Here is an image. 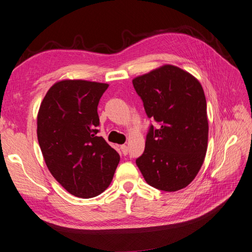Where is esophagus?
I'll return each instance as SVG.
<instances>
[{
    "instance_id": "obj_1",
    "label": "esophagus",
    "mask_w": 252,
    "mask_h": 252,
    "mask_svg": "<svg viewBox=\"0 0 252 252\" xmlns=\"http://www.w3.org/2000/svg\"><path fill=\"white\" fill-rule=\"evenodd\" d=\"M120 149H121V151H122V153L124 155H127V153H128V147L126 145H122V146L120 147Z\"/></svg>"
}]
</instances>
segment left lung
Instances as JSON below:
<instances>
[{"label": "left lung", "mask_w": 252, "mask_h": 252, "mask_svg": "<svg viewBox=\"0 0 252 252\" xmlns=\"http://www.w3.org/2000/svg\"><path fill=\"white\" fill-rule=\"evenodd\" d=\"M149 118L160 123L150 127L145 152L136 165L146 182L173 192L188 186L202 167L208 148L206 96L192 74L163 65L132 79Z\"/></svg>", "instance_id": "8db88e82"}]
</instances>
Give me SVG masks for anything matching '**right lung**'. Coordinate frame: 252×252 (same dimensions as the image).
<instances>
[{"instance_id": "right-lung-1", "label": "right lung", "mask_w": 252, "mask_h": 252, "mask_svg": "<svg viewBox=\"0 0 252 252\" xmlns=\"http://www.w3.org/2000/svg\"><path fill=\"white\" fill-rule=\"evenodd\" d=\"M107 84L59 80L49 88L37 115V137L53 177L69 193L90 198L112 183L120 155L97 136L99 100Z\"/></svg>"}]
</instances>
